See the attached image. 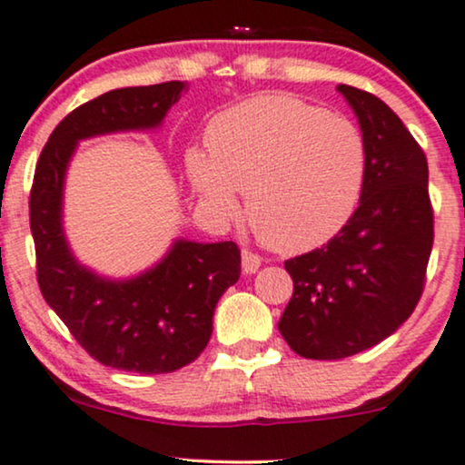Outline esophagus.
I'll return each instance as SVG.
<instances>
[{
  "label": "esophagus",
  "instance_id": "1",
  "mask_svg": "<svg viewBox=\"0 0 465 465\" xmlns=\"http://www.w3.org/2000/svg\"><path fill=\"white\" fill-rule=\"evenodd\" d=\"M242 267H243L245 276H252V273H256L261 269V256L254 254V252H250V250H243L242 252Z\"/></svg>",
  "mask_w": 465,
  "mask_h": 465
}]
</instances>
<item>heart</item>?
Wrapping results in <instances>:
<instances>
[{
  "instance_id": "1",
  "label": "heart",
  "mask_w": 465,
  "mask_h": 465,
  "mask_svg": "<svg viewBox=\"0 0 465 465\" xmlns=\"http://www.w3.org/2000/svg\"><path fill=\"white\" fill-rule=\"evenodd\" d=\"M193 192L217 220H248L269 248L297 254L328 243L358 209L366 144L351 120L286 94L256 96L209 129V153L192 148Z\"/></svg>"
}]
</instances>
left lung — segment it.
Instances as JSON below:
<instances>
[{
    "label": "left lung",
    "mask_w": 465,
    "mask_h": 465,
    "mask_svg": "<svg viewBox=\"0 0 465 465\" xmlns=\"http://www.w3.org/2000/svg\"><path fill=\"white\" fill-rule=\"evenodd\" d=\"M366 144L351 220L323 248L284 262L293 297L278 330L297 355L341 360L388 338L414 312L433 248L427 157L375 94L341 84Z\"/></svg>",
    "instance_id": "8db88e82"
}]
</instances>
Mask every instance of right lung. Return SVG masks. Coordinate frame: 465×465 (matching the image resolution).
I'll list each match as a JSON object with an SVG mask.
<instances>
[{
    "mask_svg": "<svg viewBox=\"0 0 465 465\" xmlns=\"http://www.w3.org/2000/svg\"><path fill=\"white\" fill-rule=\"evenodd\" d=\"M185 90V82H165L84 103L54 129L34 172L30 228L40 293L74 341L112 369L159 375L193 362L213 331L217 302L242 273L232 242L176 239L140 276L103 278L74 259L62 228L64 176L79 140L159 127Z\"/></svg>",
    "mask_w": 465,
    "mask_h": 465,
    "instance_id": "right-lung-1",
    "label": "right lung"
}]
</instances>
